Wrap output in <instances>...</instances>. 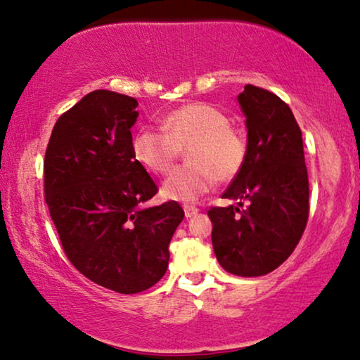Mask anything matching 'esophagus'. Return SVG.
Returning <instances> with one entry per match:
<instances>
[{
    "label": "esophagus",
    "instance_id": "1",
    "mask_svg": "<svg viewBox=\"0 0 360 360\" xmlns=\"http://www.w3.org/2000/svg\"><path fill=\"white\" fill-rule=\"evenodd\" d=\"M184 211H185V216H186V219H190V217H193V216H196L198 214V207H195V206H191V205H185L184 206Z\"/></svg>",
    "mask_w": 360,
    "mask_h": 360
}]
</instances>
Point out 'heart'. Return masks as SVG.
<instances>
[{
  "label": "heart",
  "instance_id": "heart-1",
  "mask_svg": "<svg viewBox=\"0 0 360 360\" xmlns=\"http://www.w3.org/2000/svg\"><path fill=\"white\" fill-rule=\"evenodd\" d=\"M162 131L143 128L134 133L131 150L139 165L155 175L174 169L181 150L188 148L190 164L176 169L162 185L167 200L195 202L206 195L216 180L229 181L240 174L248 146L240 129L210 103L193 102L167 113Z\"/></svg>",
  "mask_w": 360,
  "mask_h": 360
}]
</instances>
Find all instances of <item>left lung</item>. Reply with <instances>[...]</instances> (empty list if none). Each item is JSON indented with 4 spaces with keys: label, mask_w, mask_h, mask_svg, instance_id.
I'll return each instance as SVG.
<instances>
[{
    "label": "left lung",
    "mask_w": 360,
    "mask_h": 360,
    "mask_svg": "<svg viewBox=\"0 0 360 360\" xmlns=\"http://www.w3.org/2000/svg\"><path fill=\"white\" fill-rule=\"evenodd\" d=\"M248 154L222 198L237 206H212V248L221 266L257 278L290 257L309 219V174L302 131L288 103L262 87L238 94ZM248 207L243 210V202Z\"/></svg>",
    "instance_id": "8db88e82"
}]
</instances>
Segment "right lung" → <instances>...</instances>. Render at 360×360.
<instances>
[{
    "instance_id": "obj_1",
    "label": "right lung",
    "mask_w": 360,
    "mask_h": 360,
    "mask_svg": "<svg viewBox=\"0 0 360 360\" xmlns=\"http://www.w3.org/2000/svg\"><path fill=\"white\" fill-rule=\"evenodd\" d=\"M138 101L98 89L56 120L44 190L66 257L81 274L120 294L162 279L185 212L176 201L141 207L158 185L131 150Z\"/></svg>"
}]
</instances>
